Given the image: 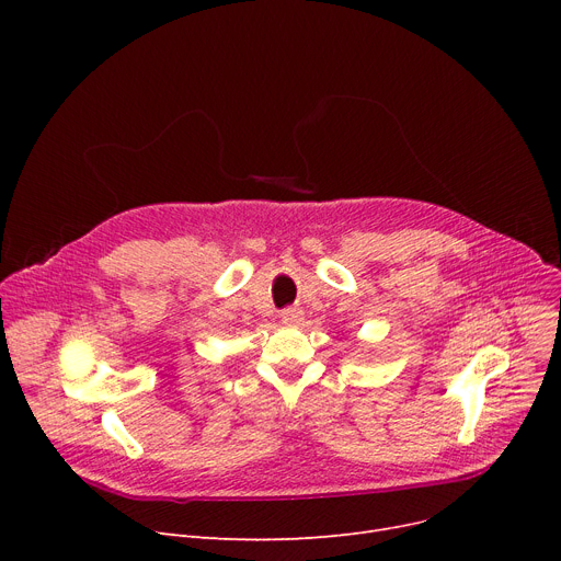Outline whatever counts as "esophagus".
I'll list each match as a JSON object with an SVG mask.
<instances>
[{
    "label": "esophagus",
    "mask_w": 561,
    "mask_h": 561,
    "mask_svg": "<svg viewBox=\"0 0 561 561\" xmlns=\"http://www.w3.org/2000/svg\"><path fill=\"white\" fill-rule=\"evenodd\" d=\"M302 320H305V316H302L300 309H284V311H282V322H284V325L298 328Z\"/></svg>",
    "instance_id": "obj_1"
}]
</instances>
